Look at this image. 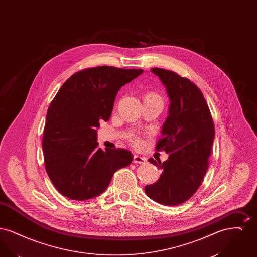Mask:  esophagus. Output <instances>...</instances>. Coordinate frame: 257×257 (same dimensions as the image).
<instances>
[{"mask_svg":"<svg viewBox=\"0 0 257 257\" xmlns=\"http://www.w3.org/2000/svg\"><path fill=\"white\" fill-rule=\"evenodd\" d=\"M146 161H147V159L145 157H142L140 155L136 154L133 156V163H135V164H144V163H146Z\"/></svg>","mask_w":257,"mask_h":257,"instance_id":"obj_1","label":"esophagus"}]
</instances>
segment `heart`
I'll return each mask as SVG.
<instances>
[{
	"label": "heart",
	"instance_id": "b5f03b06",
	"mask_svg": "<svg viewBox=\"0 0 257 257\" xmlns=\"http://www.w3.org/2000/svg\"><path fill=\"white\" fill-rule=\"evenodd\" d=\"M146 97H151V98H157V99H160L156 94H154V93H148L146 95ZM161 100V99H160ZM133 143H134L135 147H142V145H143V141L142 140H140V139H135L133 140Z\"/></svg>",
	"mask_w": 257,
	"mask_h": 257
}]
</instances>
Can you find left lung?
I'll return each mask as SVG.
<instances>
[{
    "mask_svg": "<svg viewBox=\"0 0 257 257\" xmlns=\"http://www.w3.org/2000/svg\"><path fill=\"white\" fill-rule=\"evenodd\" d=\"M170 98L169 115L156 146L169 159L148 161L162 170L158 181L147 185V196L164 205H178L193 196L206 173L215 138L214 122L200 89L190 80L163 68H152Z\"/></svg>",
    "mask_w": 257,
    "mask_h": 257,
    "instance_id": "obj_1",
    "label": "left lung"
}]
</instances>
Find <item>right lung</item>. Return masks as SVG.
I'll return each mask as SVG.
<instances>
[{
    "label": "right lung",
    "instance_id": "obj_1",
    "mask_svg": "<svg viewBox=\"0 0 257 257\" xmlns=\"http://www.w3.org/2000/svg\"><path fill=\"white\" fill-rule=\"evenodd\" d=\"M144 71L98 66L73 74L50 104L42 141L45 169L55 188L73 200L106 191L113 173L129 166L125 149L97 147L99 121L110 119L121 86Z\"/></svg>",
    "mask_w": 257,
    "mask_h": 257
}]
</instances>
